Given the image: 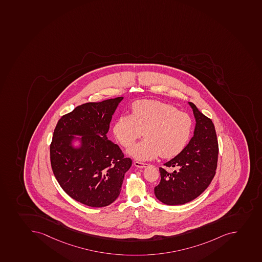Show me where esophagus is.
Returning <instances> with one entry per match:
<instances>
[{
  "mask_svg": "<svg viewBox=\"0 0 262 262\" xmlns=\"http://www.w3.org/2000/svg\"><path fill=\"white\" fill-rule=\"evenodd\" d=\"M134 164H135V166H136V167H140V168H144V167H146V166H148V164L143 163V162H135Z\"/></svg>",
  "mask_w": 262,
  "mask_h": 262,
  "instance_id": "obj_1",
  "label": "esophagus"
}]
</instances>
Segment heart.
Wrapping results in <instances>:
<instances>
[{"mask_svg": "<svg viewBox=\"0 0 262 262\" xmlns=\"http://www.w3.org/2000/svg\"><path fill=\"white\" fill-rule=\"evenodd\" d=\"M190 116L174 105L158 100H140L132 105V115L122 114L116 121L113 133L125 148L141 137L144 139L128 149L139 161L173 157L184 149L190 137Z\"/></svg>", "mask_w": 262, "mask_h": 262, "instance_id": "b5f03b06", "label": "heart"}]
</instances>
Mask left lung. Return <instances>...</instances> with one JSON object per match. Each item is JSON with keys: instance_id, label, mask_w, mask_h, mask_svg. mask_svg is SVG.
Returning a JSON list of instances; mask_svg holds the SVG:
<instances>
[{"instance_id": "left-lung-1", "label": "left lung", "mask_w": 262, "mask_h": 262, "mask_svg": "<svg viewBox=\"0 0 262 262\" xmlns=\"http://www.w3.org/2000/svg\"><path fill=\"white\" fill-rule=\"evenodd\" d=\"M195 118L193 136L178 156L160 167L161 182L155 188L157 200L168 206L184 205L206 190L217 166L218 143L212 121L188 102Z\"/></svg>"}]
</instances>
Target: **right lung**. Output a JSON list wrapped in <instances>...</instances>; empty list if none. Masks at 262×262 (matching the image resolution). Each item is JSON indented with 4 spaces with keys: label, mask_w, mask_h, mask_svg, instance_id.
Here are the masks:
<instances>
[{
    "label": "right lung",
    "mask_w": 262,
    "mask_h": 262,
    "mask_svg": "<svg viewBox=\"0 0 262 262\" xmlns=\"http://www.w3.org/2000/svg\"><path fill=\"white\" fill-rule=\"evenodd\" d=\"M123 97L85 103L62 116L50 147L52 171L71 198L91 207L117 200L132 160L108 140L113 115Z\"/></svg>",
    "instance_id": "right-lung-1"
}]
</instances>
